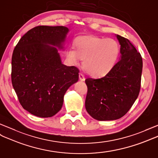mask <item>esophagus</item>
I'll list each match as a JSON object with an SVG mask.
<instances>
[{"instance_id": "obj_1", "label": "esophagus", "mask_w": 158, "mask_h": 158, "mask_svg": "<svg viewBox=\"0 0 158 158\" xmlns=\"http://www.w3.org/2000/svg\"><path fill=\"white\" fill-rule=\"evenodd\" d=\"M79 79L81 80V81H84L85 80V77L82 74V73H80L79 74Z\"/></svg>"}]
</instances>
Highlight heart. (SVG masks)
<instances>
[{
  "mask_svg": "<svg viewBox=\"0 0 158 158\" xmlns=\"http://www.w3.org/2000/svg\"><path fill=\"white\" fill-rule=\"evenodd\" d=\"M76 48H68L66 52L68 59L74 64L80 59L84 60V70L94 77L103 76L109 73L119 55V45L116 41L94 35L77 38Z\"/></svg>",
  "mask_w": 158,
  "mask_h": 158,
  "instance_id": "b5f03b06",
  "label": "heart"
}]
</instances>
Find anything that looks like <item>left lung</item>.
Here are the masks:
<instances>
[{"label": "left lung", "instance_id": "8db88e82", "mask_svg": "<svg viewBox=\"0 0 158 158\" xmlns=\"http://www.w3.org/2000/svg\"><path fill=\"white\" fill-rule=\"evenodd\" d=\"M121 57L101 78L85 80V107L98 121L116 120L128 112L139 95L143 61L129 40L117 35Z\"/></svg>", "mask_w": 158, "mask_h": 158}]
</instances>
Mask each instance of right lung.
Instances as JSON below:
<instances>
[{
  "label": "right lung",
  "mask_w": 158,
  "mask_h": 158,
  "mask_svg": "<svg viewBox=\"0 0 158 158\" xmlns=\"http://www.w3.org/2000/svg\"><path fill=\"white\" fill-rule=\"evenodd\" d=\"M68 31L63 26L35 27L14 49L13 86L23 108L35 116L55 115L61 109L68 88L78 80V68L61 64L57 49L50 45L61 48Z\"/></svg>",
  "instance_id": "right-lung-1"
}]
</instances>
